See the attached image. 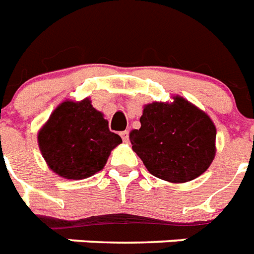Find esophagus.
Returning <instances> with one entry per match:
<instances>
[{"mask_svg":"<svg viewBox=\"0 0 254 254\" xmlns=\"http://www.w3.org/2000/svg\"><path fill=\"white\" fill-rule=\"evenodd\" d=\"M128 135H129L128 131H123V132H121L122 140H123L125 143H127V141H128Z\"/></svg>","mask_w":254,"mask_h":254,"instance_id":"esophagus-1","label":"esophagus"}]
</instances>
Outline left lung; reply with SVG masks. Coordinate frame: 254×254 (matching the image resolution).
I'll list each match as a JSON object with an SVG mask.
<instances>
[{
	"instance_id": "obj_1",
	"label": "left lung",
	"mask_w": 254,
	"mask_h": 254,
	"mask_svg": "<svg viewBox=\"0 0 254 254\" xmlns=\"http://www.w3.org/2000/svg\"><path fill=\"white\" fill-rule=\"evenodd\" d=\"M141 127L129 132L136 152L155 177L184 184L199 177L216 153V128L204 111L180 95L145 105Z\"/></svg>"
}]
</instances>
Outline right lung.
<instances>
[{
  "label": "right lung",
  "mask_w": 254,
  "mask_h": 254,
  "mask_svg": "<svg viewBox=\"0 0 254 254\" xmlns=\"http://www.w3.org/2000/svg\"><path fill=\"white\" fill-rule=\"evenodd\" d=\"M121 143V136L109 129V122L89 98L65 99L38 132L48 168L66 180H84L98 173Z\"/></svg>",
  "instance_id": "obj_1"
}]
</instances>
